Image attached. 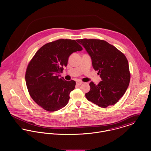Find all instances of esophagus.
<instances>
[{"label": "esophagus", "instance_id": "obj_1", "mask_svg": "<svg viewBox=\"0 0 151 151\" xmlns=\"http://www.w3.org/2000/svg\"><path fill=\"white\" fill-rule=\"evenodd\" d=\"M82 84H83V82L81 81H77L76 82V84L78 85V86H80V85H81Z\"/></svg>", "mask_w": 151, "mask_h": 151}]
</instances>
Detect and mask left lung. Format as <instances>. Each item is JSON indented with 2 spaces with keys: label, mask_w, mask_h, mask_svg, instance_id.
<instances>
[{
  "label": "left lung",
  "mask_w": 151,
  "mask_h": 151,
  "mask_svg": "<svg viewBox=\"0 0 151 151\" xmlns=\"http://www.w3.org/2000/svg\"><path fill=\"white\" fill-rule=\"evenodd\" d=\"M86 50L95 70L102 81H91L86 99L101 108L113 105L124 95L130 81L129 65L125 55L105 41L83 39L77 41Z\"/></svg>",
  "instance_id": "8db88e82"
}]
</instances>
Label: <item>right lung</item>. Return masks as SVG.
<instances>
[{"mask_svg":"<svg viewBox=\"0 0 151 151\" xmlns=\"http://www.w3.org/2000/svg\"><path fill=\"white\" fill-rule=\"evenodd\" d=\"M77 40H58L44 45L28 65L25 82L29 93L39 106L49 111L64 108L76 81H67L60 73L73 53L83 50Z\"/></svg>","mask_w":151,"mask_h":151,"instance_id":"1","label":"right lung"}]
</instances>
